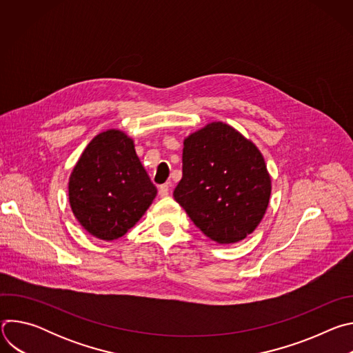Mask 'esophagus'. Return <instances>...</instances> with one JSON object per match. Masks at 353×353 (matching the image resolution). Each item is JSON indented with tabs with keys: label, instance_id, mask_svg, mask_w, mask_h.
I'll return each instance as SVG.
<instances>
[{
	"label": "esophagus",
	"instance_id": "esophagus-1",
	"mask_svg": "<svg viewBox=\"0 0 353 353\" xmlns=\"http://www.w3.org/2000/svg\"><path fill=\"white\" fill-rule=\"evenodd\" d=\"M169 184H162V185H159V195L162 196V198H165V196H168L169 195Z\"/></svg>",
	"mask_w": 353,
	"mask_h": 353
}]
</instances>
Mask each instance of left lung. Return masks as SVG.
Here are the masks:
<instances>
[{"label":"left lung","mask_w":353,"mask_h":353,"mask_svg":"<svg viewBox=\"0 0 353 353\" xmlns=\"http://www.w3.org/2000/svg\"><path fill=\"white\" fill-rule=\"evenodd\" d=\"M183 145L174 199L211 240L241 241L257 229L270 204L271 176L260 149L222 121L191 132Z\"/></svg>","instance_id":"8db88e82"}]
</instances>
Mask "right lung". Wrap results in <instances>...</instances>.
<instances>
[{
    "label": "right lung",
    "instance_id": "add662e5",
    "mask_svg": "<svg viewBox=\"0 0 353 353\" xmlns=\"http://www.w3.org/2000/svg\"><path fill=\"white\" fill-rule=\"evenodd\" d=\"M158 194L131 137L117 128L97 134L68 181L74 216L93 237L112 241L143 216Z\"/></svg>",
    "mask_w": 353,
    "mask_h": 353
}]
</instances>
